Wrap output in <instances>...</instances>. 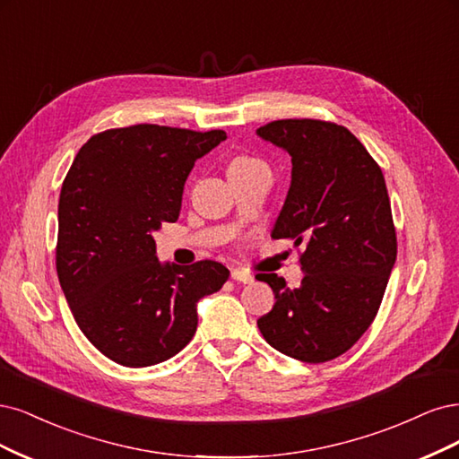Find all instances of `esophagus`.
I'll list each match as a JSON object with an SVG mask.
<instances>
[{
    "label": "esophagus",
    "instance_id": "esophagus-1",
    "mask_svg": "<svg viewBox=\"0 0 459 459\" xmlns=\"http://www.w3.org/2000/svg\"><path fill=\"white\" fill-rule=\"evenodd\" d=\"M230 278L236 280V282H242V284L254 282V276H251L247 271H242V269H232L230 271Z\"/></svg>",
    "mask_w": 459,
    "mask_h": 459
}]
</instances>
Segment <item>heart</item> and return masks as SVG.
Here are the masks:
<instances>
[{
    "label": "heart",
    "instance_id": "1",
    "mask_svg": "<svg viewBox=\"0 0 459 459\" xmlns=\"http://www.w3.org/2000/svg\"><path fill=\"white\" fill-rule=\"evenodd\" d=\"M249 166H263V161L257 158H249V156H238L230 161L229 169H240V168H249Z\"/></svg>",
    "mask_w": 459,
    "mask_h": 459
}]
</instances>
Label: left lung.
<instances>
[{
	"mask_svg": "<svg viewBox=\"0 0 459 459\" xmlns=\"http://www.w3.org/2000/svg\"><path fill=\"white\" fill-rule=\"evenodd\" d=\"M257 135L291 156V185L273 238L303 246V280L274 293L257 326L271 347L308 364L337 359L374 322L396 259L385 177L352 133L322 120H276Z\"/></svg>",
	"mask_w": 459,
	"mask_h": 459,
	"instance_id": "left-lung-1",
	"label": "left lung"
}]
</instances>
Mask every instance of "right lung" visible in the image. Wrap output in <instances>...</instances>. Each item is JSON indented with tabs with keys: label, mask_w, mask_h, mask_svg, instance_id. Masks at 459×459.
<instances>
[{
	"label": "right lung",
	"mask_w": 459,
	"mask_h": 459,
	"mask_svg": "<svg viewBox=\"0 0 459 459\" xmlns=\"http://www.w3.org/2000/svg\"><path fill=\"white\" fill-rule=\"evenodd\" d=\"M223 129L154 124L107 129L74 158L58 198L56 274L80 330L110 360L144 368L196 333V305L223 288L217 261L161 264L152 230L179 219L195 161Z\"/></svg>",
	"instance_id": "add662e5"
}]
</instances>
